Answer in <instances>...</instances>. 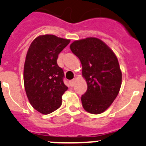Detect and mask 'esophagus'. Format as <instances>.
Listing matches in <instances>:
<instances>
[{"label": "esophagus", "mask_w": 146, "mask_h": 146, "mask_svg": "<svg viewBox=\"0 0 146 146\" xmlns=\"http://www.w3.org/2000/svg\"><path fill=\"white\" fill-rule=\"evenodd\" d=\"M74 82H75V79H72L69 81V83H70L71 86H73L74 85Z\"/></svg>", "instance_id": "esophagus-1"}]
</instances>
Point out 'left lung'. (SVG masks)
<instances>
[{
    "label": "left lung",
    "mask_w": 146,
    "mask_h": 146,
    "mask_svg": "<svg viewBox=\"0 0 146 146\" xmlns=\"http://www.w3.org/2000/svg\"><path fill=\"white\" fill-rule=\"evenodd\" d=\"M72 52L80 59L87 91L81 97L83 109L91 114L105 111L119 93L122 72L118 60L104 42L96 37L74 41Z\"/></svg>",
    "instance_id": "8db88e82"
}]
</instances>
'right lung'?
Wrapping results in <instances>:
<instances>
[{
    "label": "right lung",
    "instance_id": "add662e5",
    "mask_svg": "<svg viewBox=\"0 0 146 146\" xmlns=\"http://www.w3.org/2000/svg\"><path fill=\"white\" fill-rule=\"evenodd\" d=\"M69 43L70 40L46 35L36 37L28 49L23 71L25 90L31 105L41 114L60 108L62 95L68 89L57 60Z\"/></svg>",
    "mask_w": 146,
    "mask_h": 146
}]
</instances>
